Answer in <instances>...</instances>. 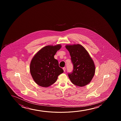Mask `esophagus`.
I'll return each instance as SVG.
<instances>
[{
	"label": "esophagus",
	"mask_w": 121,
	"mask_h": 121,
	"mask_svg": "<svg viewBox=\"0 0 121 121\" xmlns=\"http://www.w3.org/2000/svg\"><path fill=\"white\" fill-rule=\"evenodd\" d=\"M63 70H64V72H65V71H66V68H65V67H63Z\"/></svg>",
	"instance_id": "34e87169"
}]
</instances>
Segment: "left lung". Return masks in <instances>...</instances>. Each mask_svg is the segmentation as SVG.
Instances as JSON below:
<instances>
[{
    "instance_id": "1",
    "label": "left lung",
    "mask_w": 121,
    "mask_h": 121,
    "mask_svg": "<svg viewBox=\"0 0 121 121\" xmlns=\"http://www.w3.org/2000/svg\"><path fill=\"white\" fill-rule=\"evenodd\" d=\"M73 65L72 72L68 73L71 82L83 87L89 83L95 73V66L92 59L85 48L79 44L66 45Z\"/></svg>"
}]
</instances>
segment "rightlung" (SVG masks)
I'll return each instance as SVG.
<instances>
[{
	"label": "right lung",
	"mask_w": 121,
	"mask_h": 121,
	"mask_svg": "<svg viewBox=\"0 0 121 121\" xmlns=\"http://www.w3.org/2000/svg\"><path fill=\"white\" fill-rule=\"evenodd\" d=\"M61 45H48L42 48L33 56L30 64V72L35 82L40 86L48 87L56 81L64 71L59 66L54 56Z\"/></svg>",
	"instance_id": "right-lung-1"
}]
</instances>
